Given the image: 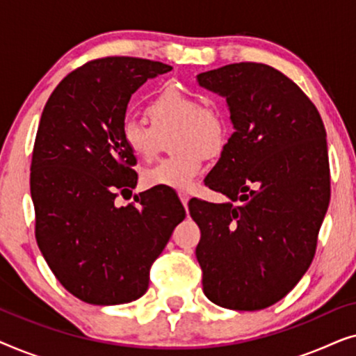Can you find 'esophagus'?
Here are the masks:
<instances>
[{
  "mask_svg": "<svg viewBox=\"0 0 356 356\" xmlns=\"http://www.w3.org/2000/svg\"><path fill=\"white\" fill-rule=\"evenodd\" d=\"M178 196H179V199H181L183 206L186 207V206H188V201H189V194H188V193H179Z\"/></svg>",
  "mask_w": 356,
  "mask_h": 356,
  "instance_id": "1",
  "label": "esophagus"
}]
</instances>
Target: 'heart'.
I'll return each instance as SVG.
<instances>
[{
  "label": "heart",
  "instance_id": "1",
  "mask_svg": "<svg viewBox=\"0 0 356 356\" xmlns=\"http://www.w3.org/2000/svg\"><path fill=\"white\" fill-rule=\"evenodd\" d=\"M144 121L126 118L120 124L121 143L136 159L149 162L162 147V138L177 131L175 155L143 173L147 188L189 189L202 172L204 159L217 157L228 143V121L216 105H204L197 95L167 87L149 102Z\"/></svg>",
  "mask_w": 356,
  "mask_h": 356
}]
</instances>
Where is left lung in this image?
I'll use <instances>...</instances> for the list:
<instances>
[{
    "label": "left lung",
    "instance_id": "8db88e82",
    "mask_svg": "<svg viewBox=\"0 0 356 356\" xmlns=\"http://www.w3.org/2000/svg\"><path fill=\"white\" fill-rule=\"evenodd\" d=\"M197 82L225 97L235 128L206 178L230 202H189L204 293L228 309H264L313 262L330 199L324 123L290 77L262 63L201 72Z\"/></svg>",
    "mask_w": 356,
    "mask_h": 356
}]
</instances>
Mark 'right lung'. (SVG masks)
Segmentation results:
<instances>
[{
  "label": "right lung",
  "instance_id": "add662e5",
  "mask_svg": "<svg viewBox=\"0 0 356 356\" xmlns=\"http://www.w3.org/2000/svg\"><path fill=\"white\" fill-rule=\"evenodd\" d=\"M172 66L105 56L70 72L51 92L31 165L35 240L58 282L86 303L121 305L143 296L149 272L186 217L177 197L140 193L136 157L120 138L131 95Z\"/></svg>",
  "mask_w": 356,
  "mask_h": 356
}]
</instances>
